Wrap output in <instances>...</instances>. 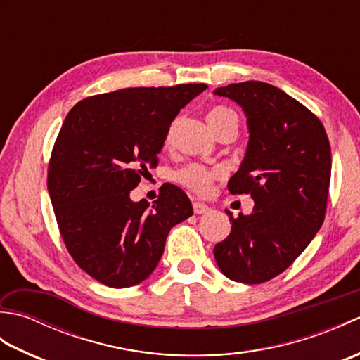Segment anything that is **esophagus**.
Here are the masks:
<instances>
[{
  "instance_id": "34e87169",
  "label": "esophagus",
  "mask_w": 360,
  "mask_h": 360,
  "mask_svg": "<svg viewBox=\"0 0 360 360\" xmlns=\"http://www.w3.org/2000/svg\"><path fill=\"white\" fill-rule=\"evenodd\" d=\"M209 210H210V207H209L207 204L200 202V201L193 202V212L196 213V215H201V213H205V212H209Z\"/></svg>"
}]
</instances>
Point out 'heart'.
<instances>
[{
    "label": "heart",
    "mask_w": 360,
    "mask_h": 360,
    "mask_svg": "<svg viewBox=\"0 0 360 360\" xmlns=\"http://www.w3.org/2000/svg\"><path fill=\"white\" fill-rule=\"evenodd\" d=\"M207 124L217 136L226 131H238V116L233 110L224 105H215L207 111ZM170 141V134L167 136V142ZM223 176L221 168H209L200 164H190L176 172V181L192 190L196 195H207L213 186V182Z\"/></svg>",
    "instance_id": "obj_1"
}]
</instances>
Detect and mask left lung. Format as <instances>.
I'll return each instance as SVG.
<instances>
[{
	"instance_id": "left-lung-1",
	"label": "left lung",
	"mask_w": 360,
	"mask_h": 360,
	"mask_svg": "<svg viewBox=\"0 0 360 360\" xmlns=\"http://www.w3.org/2000/svg\"><path fill=\"white\" fill-rule=\"evenodd\" d=\"M248 116L249 145L227 188L250 195L213 254L227 278L258 285L286 271L323 224L331 179V147L314 112L277 86L243 82L215 89Z\"/></svg>"
}]
</instances>
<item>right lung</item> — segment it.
I'll return each instance as SVG.
<instances>
[{
    "label": "right lung",
    "mask_w": 360,
    "mask_h": 360,
    "mask_svg": "<svg viewBox=\"0 0 360 360\" xmlns=\"http://www.w3.org/2000/svg\"><path fill=\"white\" fill-rule=\"evenodd\" d=\"M204 83L125 88L72 106L53 143L48 190L60 235L83 271L110 288H129L156 269L170 229L193 215L188 196L164 184L158 200L133 202L158 165L173 119Z\"/></svg>",
    "instance_id": "right-lung-1"
}]
</instances>
